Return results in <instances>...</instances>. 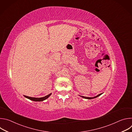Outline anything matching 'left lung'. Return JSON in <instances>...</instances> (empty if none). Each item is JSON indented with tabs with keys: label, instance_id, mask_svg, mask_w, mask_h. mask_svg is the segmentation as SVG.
<instances>
[{
	"label": "left lung",
	"instance_id": "obj_1",
	"mask_svg": "<svg viewBox=\"0 0 132 132\" xmlns=\"http://www.w3.org/2000/svg\"><path fill=\"white\" fill-rule=\"evenodd\" d=\"M101 95H102V93H100V94H99V95H97V96H96V97H84V96H81V97H82V98H85V99H93V98H97V97H99V96H100Z\"/></svg>",
	"mask_w": 132,
	"mask_h": 132
}]
</instances>
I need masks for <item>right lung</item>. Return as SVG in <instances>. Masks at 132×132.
<instances>
[{
  "label": "right lung",
  "instance_id": "1",
  "mask_svg": "<svg viewBox=\"0 0 132 132\" xmlns=\"http://www.w3.org/2000/svg\"><path fill=\"white\" fill-rule=\"evenodd\" d=\"M51 95V93L49 94V95L44 97H42V98H33V97H28V96H24L26 98L31 100H32V101H42L46 99H47Z\"/></svg>",
  "mask_w": 132,
  "mask_h": 132
}]
</instances>
